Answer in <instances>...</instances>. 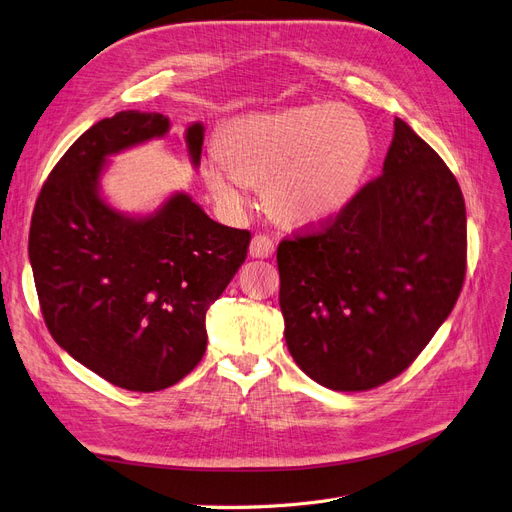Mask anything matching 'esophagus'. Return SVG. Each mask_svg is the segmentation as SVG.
I'll use <instances>...</instances> for the list:
<instances>
[{
    "instance_id": "esophagus-1",
    "label": "esophagus",
    "mask_w": 512,
    "mask_h": 512,
    "mask_svg": "<svg viewBox=\"0 0 512 512\" xmlns=\"http://www.w3.org/2000/svg\"><path fill=\"white\" fill-rule=\"evenodd\" d=\"M275 252V243L267 235H256L250 243V254L254 258H269Z\"/></svg>"
}]
</instances>
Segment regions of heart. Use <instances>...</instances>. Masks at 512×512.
Masks as SVG:
<instances>
[{"label":"heart","instance_id":"heart-1","mask_svg":"<svg viewBox=\"0 0 512 512\" xmlns=\"http://www.w3.org/2000/svg\"><path fill=\"white\" fill-rule=\"evenodd\" d=\"M374 153L363 117L331 102L247 115L230 123L222 151L203 160L213 196L243 209L250 183L265 185L267 209L288 224H316L342 211Z\"/></svg>","mask_w":512,"mask_h":512}]
</instances>
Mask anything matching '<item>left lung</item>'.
<instances>
[{
  "mask_svg": "<svg viewBox=\"0 0 512 512\" xmlns=\"http://www.w3.org/2000/svg\"><path fill=\"white\" fill-rule=\"evenodd\" d=\"M466 258V203L455 175L395 119L382 175L335 218L277 245L292 359L333 391L393 380L453 312Z\"/></svg>",
  "mask_w": 512,
  "mask_h": 512,
  "instance_id": "1",
  "label": "left lung"
}]
</instances>
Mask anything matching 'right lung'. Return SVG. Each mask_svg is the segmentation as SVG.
<instances>
[{
  "instance_id": "add662e5",
  "label": "right lung",
  "mask_w": 512,
  "mask_h": 512,
  "mask_svg": "<svg viewBox=\"0 0 512 512\" xmlns=\"http://www.w3.org/2000/svg\"><path fill=\"white\" fill-rule=\"evenodd\" d=\"M168 132L160 113L121 111L94 123L44 181L29 260L46 329L72 359L115 386L177 384L207 350L209 305L245 262L250 230L213 222L188 194L128 218L98 194L106 156ZM205 130L188 128L200 162Z\"/></svg>"
}]
</instances>
